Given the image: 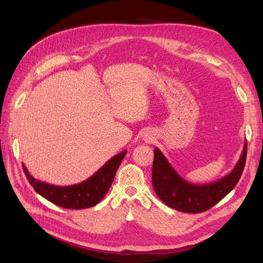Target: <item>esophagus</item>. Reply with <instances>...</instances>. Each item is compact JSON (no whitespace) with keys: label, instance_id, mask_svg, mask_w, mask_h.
<instances>
[{"label":"esophagus","instance_id":"1","mask_svg":"<svg viewBox=\"0 0 263 263\" xmlns=\"http://www.w3.org/2000/svg\"><path fill=\"white\" fill-rule=\"evenodd\" d=\"M153 139H154V136H153V134H151L149 131L144 132V134H143V140H144V141H146V142H151V141H153Z\"/></svg>","mask_w":263,"mask_h":263}]
</instances>
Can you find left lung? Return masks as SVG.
Wrapping results in <instances>:
<instances>
[{"mask_svg":"<svg viewBox=\"0 0 263 263\" xmlns=\"http://www.w3.org/2000/svg\"><path fill=\"white\" fill-rule=\"evenodd\" d=\"M154 153L153 185L158 197L175 210L199 213L212 208L237 185L245 166L247 142H244L241 157L234 168L217 181L206 184L186 181L175 171L159 148L156 147Z\"/></svg>","mask_w":263,"mask_h":263,"instance_id":"1","label":"left lung"}]
</instances>
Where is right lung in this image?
<instances>
[{"instance_id": "add662e5", "label": "right lung", "mask_w": 263, "mask_h": 263, "mask_svg": "<svg viewBox=\"0 0 263 263\" xmlns=\"http://www.w3.org/2000/svg\"><path fill=\"white\" fill-rule=\"evenodd\" d=\"M127 154L123 150L110 158L101 168L86 180L72 185H54L35 179L22 164L27 180L39 195L66 209H86L99 203L114 180L119 165Z\"/></svg>"}]
</instances>
